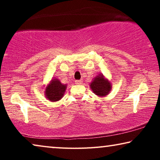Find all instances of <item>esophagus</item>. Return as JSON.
<instances>
[{"instance_id": "obj_1", "label": "esophagus", "mask_w": 160, "mask_h": 160, "mask_svg": "<svg viewBox=\"0 0 160 160\" xmlns=\"http://www.w3.org/2000/svg\"><path fill=\"white\" fill-rule=\"evenodd\" d=\"M82 79H80V80H76L75 81V83L76 84H82Z\"/></svg>"}]
</instances>
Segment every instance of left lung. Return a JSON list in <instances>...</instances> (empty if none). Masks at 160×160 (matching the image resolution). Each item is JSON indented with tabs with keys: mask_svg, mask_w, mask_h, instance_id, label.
Instances as JSON below:
<instances>
[{
	"mask_svg": "<svg viewBox=\"0 0 160 160\" xmlns=\"http://www.w3.org/2000/svg\"><path fill=\"white\" fill-rule=\"evenodd\" d=\"M90 88L95 95L99 97H104L110 92L111 84L108 79L105 78L102 74H100L90 83Z\"/></svg>",
	"mask_w": 160,
	"mask_h": 160,
	"instance_id": "left-lung-1",
	"label": "left lung"
}]
</instances>
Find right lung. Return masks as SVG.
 <instances>
[{"label": "right lung", "mask_w": 160, "mask_h": 160, "mask_svg": "<svg viewBox=\"0 0 160 160\" xmlns=\"http://www.w3.org/2000/svg\"><path fill=\"white\" fill-rule=\"evenodd\" d=\"M67 88L66 84H63L58 78L52 79L45 89V96L52 102L60 100L63 97Z\"/></svg>", "instance_id": "right-lung-1"}]
</instances>
